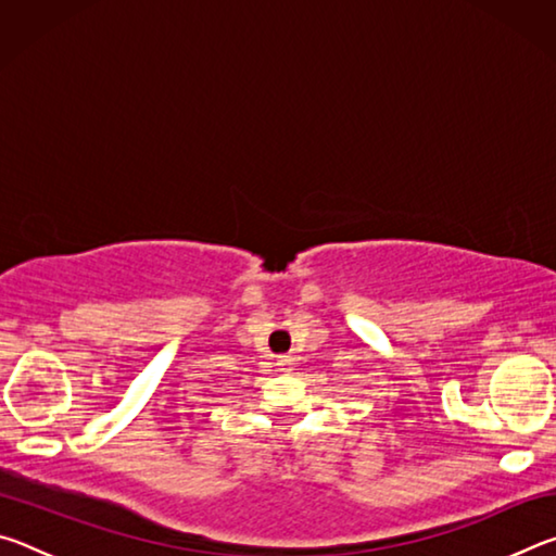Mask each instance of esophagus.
Segmentation results:
<instances>
[{
  "label": "esophagus",
  "instance_id": "34e87169",
  "mask_svg": "<svg viewBox=\"0 0 556 556\" xmlns=\"http://www.w3.org/2000/svg\"><path fill=\"white\" fill-rule=\"evenodd\" d=\"M277 370L279 372H289L291 370V357L289 355H279L277 357Z\"/></svg>",
  "mask_w": 556,
  "mask_h": 556
}]
</instances>
